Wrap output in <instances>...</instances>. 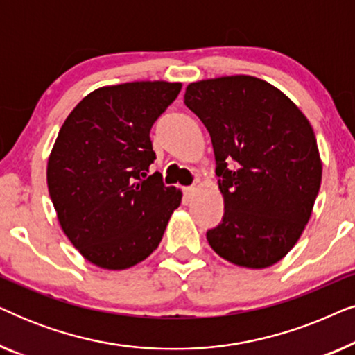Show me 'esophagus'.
I'll return each instance as SVG.
<instances>
[{"label":"esophagus","instance_id":"1","mask_svg":"<svg viewBox=\"0 0 355 355\" xmlns=\"http://www.w3.org/2000/svg\"><path fill=\"white\" fill-rule=\"evenodd\" d=\"M182 193H184V197H186L189 200V198H192L193 193H196V187H184Z\"/></svg>","mask_w":355,"mask_h":355}]
</instances>
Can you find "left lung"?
I'll return each mask as SVG.
<instances>
[{
	"label": "left lung",
	"mask_w": 355,
	"mask_h": 355,
	"mask_svg": "<svg viewBox=\"0 0 355 355\" xmlns=\"http://www.w3.org/2000/svg\"><path fill=\"white\" fill-rule=\"evenodd\" d=\"M184 103L210 132L225 198L208 244L234 265H275L299 241L322 184L309 119L283 92L252 76L193 82Z\"/></svg>",
	"instance_id": "8db88e82"
}]
</instances>
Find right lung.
<instances>
[{
    "label": "right lung",
    "mask_w": 355,
    "mask_h": 355,
    "mask_svg": "<svg viewBox=\"0 0 355 355\" xmlns=\"http://www.w3.org/2000/svg\"><path fill=\"white\" fill-rule=\"evenodd\" d=\"M178 82L96 89L61 125L46 181L58 221L90 263L125 270L157 249L182 192L148 176L150 129L181 92Z\"/></svg>",
    "instance_id": "obj_1"
}]
</instances>
